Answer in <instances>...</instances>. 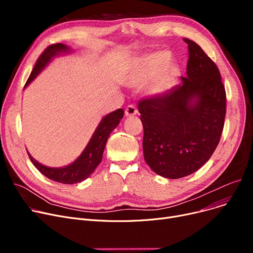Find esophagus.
Here are the masks:
<instances>
[{"instance_id":"obj_1","label":"esophagus","mask_w":253,"mask_h":253,"mask_svg":"<svg viewBox=\"0 0 253 253\" xmlns=\"http://www.w3.org/2000/svg\"><path fill=\"white\" fill-rule=\"evenodd\" d=\"M126 115V116H133L136 115L138 113V109L133 106V105H128L126 108V111H125Z\"/></svg>"}]
</instances>
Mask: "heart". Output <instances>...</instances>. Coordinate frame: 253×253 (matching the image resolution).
<instances>
[{"mask_svg": "<svg viewBox=\"0 0 253 253\" xmlns=\"http://www.w3.org/2000/svg\"><path fill=\"white\" fill-rule=\"evenodd\" d=\"M168 61L169 55L163 52L147 56L138 67L135 82L145 83L153 79L150 84V91L153 94L166 91L173 76V69L170 65L167 64Z\"/></svg>", "mask_w": 253, "mask_h": 253, "instance_id": "1", "label": "heart"}]
</instances>
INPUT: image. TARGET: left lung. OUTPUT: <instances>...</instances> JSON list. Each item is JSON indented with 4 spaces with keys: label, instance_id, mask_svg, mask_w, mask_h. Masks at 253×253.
Returning <instances> with one entry per match:
<instances>
[{
    "label": "left lung",
    "instance_id": "left-lung-1",
    "mask_svg": "<svg viewBox=\"0 0 253 253\" xmlns=\"http://www.w3.org/2000/svg\"><path fill=\"white\" fill-rule=\"evenodd\" d=\"M184 41L189 50L187 77L138 104L145 161L168 179L189 175L209 161L226 116V91L217 66L195 42Z\"/></svg>",
    "mask_w": 253,
    "mask_h": 253
}]
</instances>
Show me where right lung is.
Wrapping results in <instances>:
<instances>
[{"label": "right lung", "instance_id": "1", "mask_svg": "<svg viewBox=\"0 0 253 253\" xmlns=\"http://www.w3.org/2000/svg\"><path fill=\"white\" fill-rule=\"evenodd\" d=\"M70 49L63 43H54L49 46L47 49L42 53L37 60V63L29 76L24 87H26L31 84L38 74L48 65V63L52 59L61 53H67ZM124 109H117L106 116L102 118L99 126H97L96 130L94 131L93 136L87 143L84 150L82 154L78 157V159L74 160L70 165L63 167V168H49L46 166H42L39 161H37L31 154H27L31 158L34 166L48 179L62 183L67 185H72L76 183H81L87 179L96 168L99 166V163L102 160V155L105 149V145L107 139L111 131L118 126L121 120L124 117Z\"/></svg>", "mask_w": 253, "mask_h": 253}]
</instances>
